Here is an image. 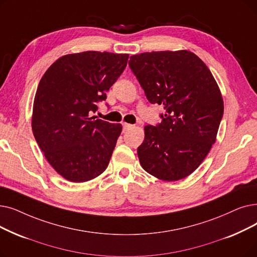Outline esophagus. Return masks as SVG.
Segmentation results:
<instances>
[{"mask_svg":"<svg viewBox=\"0 0 257 257\" xmlns=\"http://www.w3.org/2000/svg\"><path fill=\"white\" fill-rule=\"evenodd\" d=\"M133 128V125H130V124H127V122H124V124H122V131H128V130H130V129H132Z\"/></svg>","mask_w":257,"mask_h":257,"instance_id":"34e87169","label":"esophagus"}]
</instances>
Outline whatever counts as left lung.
<instances>
[{
	"instance_id": "left-lung-1",
	"label": "left lung",
	"mask_w": 257,
	"mask_h": 257,
	"mask_svg": "<svg viewBox=\"0 0 257 257\" xmlns=\"http://www.w3.org/2000/svg\"><path fill=\"white\" fill-rule=\"evenodd\" d=\"M129 66L148 101L166 110L161 124L144 127L138 148L143 169L165 182L183 180L216 141L224 114L219 87L206 64L189 50L131 55Z\"/></svg>"
}]
</instances>
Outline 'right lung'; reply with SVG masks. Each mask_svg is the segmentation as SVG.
Instances as JSON below:
<instances>
[{
    "label": "right lung",
    "mask_w": 257,
    "mask_h": 257,
    "mask_svg": "<svg viewBox=\"0 0 257 257\" xmlns=\"http://www.w3.org/2000/svg\"><path fill=\"white\" fill-rule=\"evenodd\" d=\"M129 54L70 53L55 61L39 83L31 117L35 139L65 180L84 183L108 167L120 124L89 116L127 66Z\"/></svg>",
    "instance_id": "1"
}]
</instances>
